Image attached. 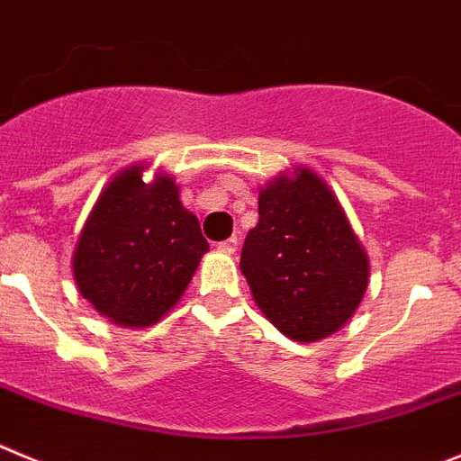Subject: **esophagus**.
Segmentation results:
<instances>
[{
	"label": "esophagus",
	"mask_w": 461,
	"mask_h": 461,
	"mask_svg": "<svg viewBox=\"0 0 461 461\" xmlns=\"http://www.w3.org/2000/svg\"><path fill=\"white\" fill-rule=\"evenodd\" d=\"M218 250L227 252V255H234V252L239 250V239H236V236H231V239L221 240V243H218Z\"/></svg>",
	"instance_id": "34e87169"
}]
</instances>
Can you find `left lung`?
<instances>
[{"mask_svg":"<svg viewBox=\"0 0 461 461\" xmlns=\"http://www.w3.org/2000/svg\"><path fill=\"white\" fill-rule=\"evenodd\" d=\"M240 271L280 333L317 342L356 312L370 261L329 185L301 167L259 190V222L246 236Z\"/></svg>","mask_w":461,"mask_h":461,"instance_id":"1","label":"left lung"}]
</instances>
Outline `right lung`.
Masks as SVG:
<instances>
[{
  "mask_svg": "<svg viewBox=\"0 0 461 461\" xmlns=\"http://www.w3.org/2000/svg\"><path fill=\"white\" fill-rule=\"evenodd\" d=\"M142 165L117 174L86 218L73 252L82 296L119 326H151L176 305L209 243L179 185Z\"/></svg>",
  "mask_w": 461,
  "mask_h": 461,
  "instance_id": "add662e5",
  "label": "right lung"
}]
</instances>
